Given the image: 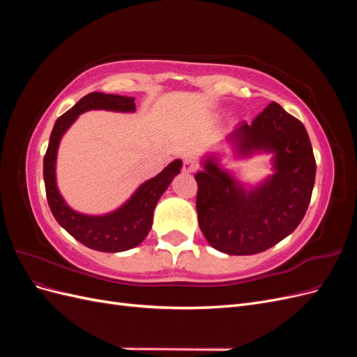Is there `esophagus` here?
<instances>
[{"mask_svg": "<svg viewBox=\"0 0 357 357\" xmlns=\"http://www.w3.org/2000/svg\"><path fill=\"white\" fill-rule=\"evenodd\" d=\"M198 169V164L193 159L188 158L183 160V172H188V174H190V172H195Z\"/></svg>", "mask_w": 357, "mask_h": 357, "instance_id": "1", "label": "esophagus"}]
</instances>
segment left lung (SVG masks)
Segmentation results:
<instances>
[{
	"label": "left lung",
	"instance_id": "obj_1",
	"mask_svg": "<svg viewBox=\"0 0 357 357\" xmlns=\"http://www.w3.org/2000/svg\"><path fill=\"white\" fill-rule=\"evenodd\" d=\"M228 142L241 156L273 153L275 172L261 186L247 190L218 158L204 160L197 172L198 223L211 247L245 256L268 250L294 232L311 199L316 159L305 126L271 102L248 125L240 123Z\"/></svg>",
	"mask_w": 357,
	"mask_h": 357
}]
</instances>
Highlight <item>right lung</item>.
<instances>
[{
  "mask_svg": "<svg viewBox=\"0 0 357 357\" xmlns=\"http://www.w3.org/2000/svg\"><path fill=\"white\" fill-rule=\"evenodd\" d=\"M135 98L102 92H91L63 113L52 129L47 152L43 159L46 197L56 222L75 240L92 250L117 253L137 247L142 243L153 223V211L162 193L167 190L181 168V160L176 159L153 178L144 181L134 195L121 208L104 215H86L71 210L56 188V153L62 135L79 114L89 110L134 112Z\"/></svg>",
  "mask_w": 357,
  "mask_h": 357,
  "instance_id": "1",
  "label": "right lung"
}]
</instances>
